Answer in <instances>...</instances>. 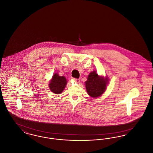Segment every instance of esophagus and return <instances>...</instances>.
Listing matches in <instances>:
<instances>
[{
	"mask_svg": "<svg viewBox=\"0 0 153 153\" xmlns=\"http://www.w3.org/2000/svg\"><path fill=\"white\" fill-rule=\"evenodd\" d=\"M74 81L76 82V83H79L80 82V79H74Z\"/></svg>",
	"mask_w": 153,
	"mask_h": 153,
	"instance_id": "34e87169",
	"label": "esophagus"
}]
</instances>
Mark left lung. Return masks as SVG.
<instances>
[{
    "label": "left lung",
    "instance_id": "1",
    "mask_svg": "<svg viewBox=\"0 0 153 153\" xmlns=\"http://www.w3.org/2000/svg\"><path fill=\"white\" fill-rule=\"evenodd\" d=\"M108 77L99 76L96 71L90 72L85 82L87 94L92 98L100 97L105 91L108 84Z\"/></svg>",
    "mask_w": 153,
    "mask_h": 153
}]
</instances>
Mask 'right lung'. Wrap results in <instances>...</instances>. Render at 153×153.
I'll list each match as a JSON object with an SVG mask.
<instances>
[{"instance_id":"right-lung-1","label":"right lung","mask_w":153,"mask_h":153,"mask_svg":"<svg viewBox=\"0 0 153 153\" xmlns=\"http://www.w3.org/2000/svg\"><path fill=\"white\" fill-rule=\"evenodd\" d=\"M67 84V80L65 76H60L58 73H55L49 81L50 90L55 94H60L64 90Z\"/></svg>"}]
</instances>
